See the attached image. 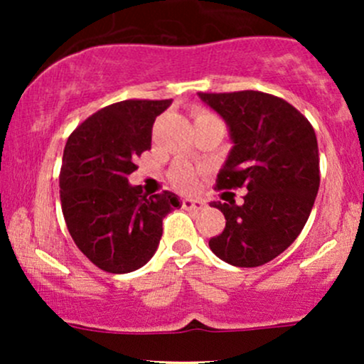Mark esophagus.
Instances as JSON below:
<instances>
[{"label":"esophagus","instance_id":"34e87169","mask_svg":"<svg viewBox=\"0 0 364 364\" xmlns=\"http://www.w3.org/2000/svg\"><path fill=\"white\" fill-rule=\"evenodd\" d=\"M183 208H186V210H202V208H205V203L202 200L185 198L183 200Z\"/></svg>","mask_w":364,"mask_h":364}]
</instances>
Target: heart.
<instances>
[{"label":"heart","mask_w":364,"mask_h":364,"mask_svg":"<svg viewBox=\"0 0 364 364\" xmlns=\"http://www.w3.org/2000/svg\"><path fill=\"white\" fill-rule=\"evenodd\" d=\"M202 121H219L214 114L207 111H198L195 112V123H202ZM171 181L174 183V186H178L179 190H191L196 185V173L193 168L185 164V162H179L171 169Z\"/></svg>","instance_id":"heart-1"}]
</instances>
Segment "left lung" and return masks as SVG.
I'll return each instance as SVG.
<instances>
[{"instance_id":"1","label":"left lung","mask_w":364,"mask_h":364,"mask_svg":"<svg viewBox=\"0 0 364 364\" xmlns=\"http://www.w3.org/2000/svg\"><path fill=\"white\" fill-rule=\"evenodd\" d=\"M198 97L225 121L232 141L217 188L248 190L241 203H210L225 228L208 246L225 263L260 267L289 248L310 217L320 186L315 129L289 102L265 92Z\"/></svg>"}]
</instances>
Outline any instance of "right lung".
Here are the masks:
<instances>
[{
    "label": "right lung",
    "mask_w": 364,
    "mask_h": 364,
    "mask_svg": "<svg viewBox=\"0 0 364 364\" xmlns=\"http://www.w3.org/2000/svg\"><path fill=\"white\" fill-rule=\"evenodd\" d=\"M166 101H121L87 118L65 145L60 198L75 245L99 269L128 274L157 252L162 219L181 207L178 195L147 196L128 181L135 157L150 149Z\"/></svg>",
    "instance_id": "add662e5"
}]
</instances>
